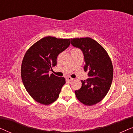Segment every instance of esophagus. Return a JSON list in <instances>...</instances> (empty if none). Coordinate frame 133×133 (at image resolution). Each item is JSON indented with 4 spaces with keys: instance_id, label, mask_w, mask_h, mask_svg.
Returning a JSON list of instances; mask_svg holds the SVG:
<instances>
[{
    "instance_id": "obj_1",
    "label": "esophagus",
    "mask_w": 133,
    "mask_h": 133,
    "mask_svg": "<svg viewBox=\"0 0 133 133\" xmlns=\"http://www.w3.org/2000/svg\"><path fill=\"white\" fill-rule=\"evenodd\" d=\"M67 79H68V81H73L74 79L72 78H71V77H67Z\"/></svg>"
}]
</instances>
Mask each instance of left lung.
<instances>
[{"instance_id":"8db88e82","label":"left lung","mask_w":133,"mask_h":133,"mask_svg":"<svg viewBox=\"0 0 133 133\" xmlns=\"http://www.w3.org/2000/svg\"><path fill=\"white\" fill-rule=\"evenodd\" d=\"M72 45L84 54V70L89 78L81 81V88L75 91L81 103L87 106L98 103L105 98L113 78V66L107 51L96 41L90 38L70 39Z\"/></svg>"}]
</instances>
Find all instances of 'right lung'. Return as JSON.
Wrapping results in <instances>:
<instances>
[{"instance_id": "1", "label": "right lung", "mask_w": 133, "mask_h": 133, "mask_svg": "<svg viewBox=\"0 0 133 133\" xmlns=\"http://www.w3.org/2000/svg\"><path fill=\"white\" fill-rule=\"evenodd\" d=\"M70 44V39L47 36L26 50L21 65V78L26 91L36 102L49 105L59 97L65 79L49 72L56 65L58 55Z\"/></svg>"}]
</instances>
